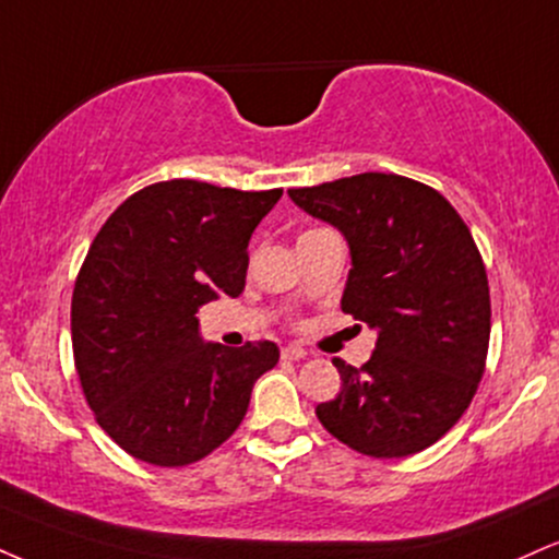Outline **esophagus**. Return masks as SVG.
I'll list each match as a JSON object with an SVG mask.
<instances>
[{
    "label": "esophagus",
    "mask_w": 559,
    "mask_h": 559,
    "mask_svg": "<svg viewBox=\"0 0 559 559\" xmlns=\"http://www.w3.org/2000/svg\"><path fill=\"white\" fill-rule=\"evenodd\" d=\"M281 356H284V359H288V361H301V359H307V352L297 344H288V346L281 348Z\"/></svg>",
    "instance_id": "obj_1"
}]
</instances>
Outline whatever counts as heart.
Instances as JSON below:
<instances>
[{"label": "heart", "instance_id": "obj_1", "mask_svg": "<svg viewBox=\"0 0 559 559\" xmlns=\"http://www.w3.org/2000/svg\"><path fill=\"white\" fill-rule=\"evenodd\" d=\"M312 231H318V228H309V231H305V234H312Z\"/></svg>", "mask_w": 559, "mask_h": 559}]
</instances>
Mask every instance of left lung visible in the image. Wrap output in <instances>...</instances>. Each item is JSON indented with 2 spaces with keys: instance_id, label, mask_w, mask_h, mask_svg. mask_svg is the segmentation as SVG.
Wrapping results in <instances>:
<instances>
[{
  "instance_id": "left-lung-1",
  "label": "left lung",
  "mask_w": 559,
  "mask_h": 559,
  "mask_svg": "<svg viewBox=\"0 0 559 559\" xmlns=\"http://www.w3.org/2000/svg\"><path fill=\"white\" fill-rule=\"evenodd\" d=\"M352 247L341 309L378 331L359 369L333 359L341 393L320 425L369 459H406L453 429L487 365V267L453 205L432 187L367 171L288 190Z\"/></svg>"
}]
</instances>
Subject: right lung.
Segmentation results:
<instances>
[{
    "mask_svg": "<svg viewBox=\"0 0 559 559\" xmlns=\"http://www.w3.org/2000/svg\"><path fill=\"white\" fill-rule=\"evenodd\" d=\"M281 194L156 181L93 239L72 292V354L100 429L132 459L164 468L205 459L278 365L273 341L203 344L194 312L245 292L247 245Z\"/></svg>",
    "mask_w": 559,
    "mask_h": 559,
    "instance_id": "add662e5",
    "label": "right lung"
}]
</instances>
